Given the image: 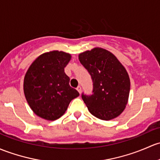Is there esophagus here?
Here are the masks:
<instances>
[{"label": "esophagus", "mask_w": 160, "mask_h": 160, "mask_svg": "<svg viewBox=\"0 0 160 160\" xmlns=\"http://www.w3.org/2000/svg\"><path fill=\"white\" fill-rule=\"evenodd\" d=\"M77 91L79 92V93H81V87H80V86H78V87H77Z\"/></svg>", "instance_id": "obj_1"}]
</instances>
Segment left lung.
Wrapping results in <instances>:
<instances>
[{"label":"left lung","mask_w":160,"mask_h":160,"mask_svg":"<svg viewBox=\"0 0 160 160\" xmlns=\"http://www.w3.org/2000/svg\"><path fill=\"white\" fill-rule=\"evenodd\" d=\"M93 83V94L82 98L92 115L102 120L119 117L129 100L130 80L117 57L109 50L95 48L79 54Z\"/></svg>","instance_id":"left-lung-1"}]
</instances>
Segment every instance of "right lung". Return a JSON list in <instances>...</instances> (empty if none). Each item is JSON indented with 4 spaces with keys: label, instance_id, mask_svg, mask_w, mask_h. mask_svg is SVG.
Masks as SVG:
<instances>
[{
    "label": "right lung",
    "instance_id": "1",
    "mask_svg": "<svg viewBox=\"0 0 160 160\" xmlns=\"http://www.w3.org/2000/svg\"><path fill=\"white\" fill-rule=\"evenodd\" d=\"M71 54L53 50L42 53L31 63L23 79V93L33 112L40 118L53 121L65 113L78 91L72 88L64 67Z\"/></svg>",
    "mask_w": 160,
    "mask_h": 160
}]
</instances>
